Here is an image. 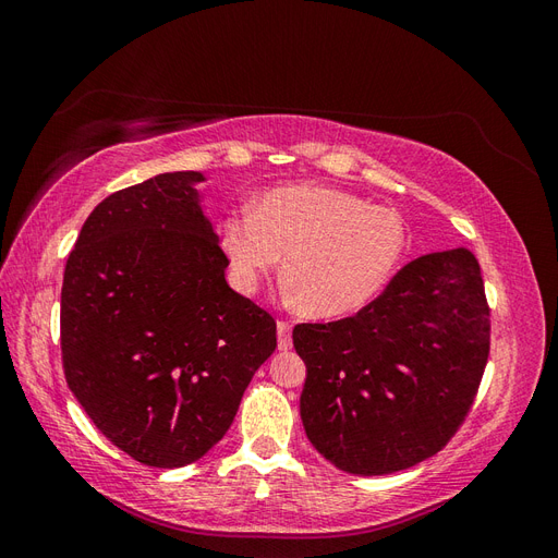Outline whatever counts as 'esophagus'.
<instances>
[{
    "mask_svg": "<svg viewBox=\"0 0 558 558\" xmlns=\"http://www.w3.org/2000/svg\"><path fill=\"white\" fill-rule=\"evenodd\" d=\"M277 340H279V349L289 351L293 347V337H291V324L289 320H277Z\"/></svg>",
    "mask_w": 558,
    "mask_h": 558,
    "instance_id": "1",
    "label": "esophagus"
}]
</instances>
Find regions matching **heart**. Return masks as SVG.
Listing matches in <instances>:
<instances>
[{
  "label": "heart",
  "instance_id": "b5f03b06",
  "mask_svg": "<svg viewBox=\"0 0 558 558\" xmlns=\"http://www.w3.org/2000/svg\"><path fill=\"white\" fill-rule=\"evenodd\" d=\"M221 244L234 281L256 291L281 256L283 283L310 316H342L373 300L408 244L402 218L332 185H281L256 211L228 216Z\"/></svg>",
  "mask_w": 558,
  "mask_h": 558
}]
</instances>
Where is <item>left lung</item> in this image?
<instances>
[{"mask_svg":"<svg viewBox=\"0 0 558 558\" xmlns=\"http://www.w3.org/2000/svg\"><path fill=\"white\" fill-rule=\"evenodd\" d=\"M307 365L300 414L318 453L351 475L430 459L463 426L492 347V310L468 248L404 265L353 316L293 328Z\"/></svg>","mask_w":558,"mask_h":558,"instance_id":"left-lung-1","label":"left lung"}]
</instances>
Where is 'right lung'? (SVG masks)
<instances>
[{
  "label": "right lung",
  "mask_w": 558,
  "mask_h": 558,
  "mask_svg": "<svg viewBox=\"0 0 558 558\" xmlns=\"http://www.w3.org/2000/svg\"><path fill=\"white\" fill-rule=\"evenodd\" d=\"M197 181L170 172L116 191L64 265L66 386L109 442L150 468L202 459L277 349L272 314L226 281Z\"/></svg>",
  "instance_id": "obj_1"
}]
</instances>
